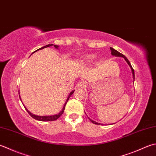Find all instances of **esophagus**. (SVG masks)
Segmentation results:
<instances>
[{"label": "esophagus", "instance_id": "obj_1", "mask_svg": "<svg viewBox=\"0 0 156 156\" xmlns=\"http://www.w3.org/2000/svg\"><path fill=\"white\" fill-rule=\"evenodd\" d=\"M87 85V82L86 81H80L78 83L77 86L79 88H84L86 87Z\"/></svg>", "mask_w": 156, "mask_h": 156}]
</instances>
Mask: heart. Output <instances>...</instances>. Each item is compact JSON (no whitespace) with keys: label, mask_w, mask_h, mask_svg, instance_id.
Returning <instances> with one entry per match:
<instances>
[{"label":"heart","mask_w":156,"mask_h":156,"mask_svg":"<svg viewBox=\"0 0 156 156\" xmlns=\"http://www.w3.org/2000/svg\"><path fill=\"white\" fill-rule=\"evenodd\" d=\"M94 58H95V56H94V55H88V56L85 57L84 60H85V62H90L92 61V60H94Z\"/></svg>","instance_id":"heart-1"}]
</instances>
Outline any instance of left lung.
I'll use <instances>...</instances> for the list:
<instances>
[{"label":"left lung","instance_id":"1","mask_svg":"<svg viewBox=\"0 0 156 156\" xmlns=\"http://www.w3.org/2000/svg\"><path fill=\"white\" fill-rule=\"evenodd\" d=\"M110 50H111V54H112V56H118V57H122V58H124V59H125V60H126V62H127V64H128L129 65V66L130 67H131V71H132V73H133V79H134V81H135V71H134V69H133V67H132V66H131V63H130V62L129 61V60L126 58V57L125 56V55H123L122 54H121V53H120L119 51H117V50H116L115 49H114L113 48H111V47H110ZM90 119V121L92 122V123H94V124H96V125H103L102 124H101V123H98V122H95V121H94L93 120H91V119ZM114 124V123H113Z\"/></svg>","mask_w":156,"mask_h":156}]
</instances>
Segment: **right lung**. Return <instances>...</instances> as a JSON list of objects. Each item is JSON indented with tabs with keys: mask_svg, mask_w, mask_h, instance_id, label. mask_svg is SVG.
I'll use <instances>...</instances> for the list:
<instances>
[{
	"mask_svg": "<svg viewBox=\"0 0 156 156\" xmlns=\"http://www.w3.org/2000/svg\"><path fill=\"white\" fill-rule=\"evenodd\" d=\"M53 45H54V44H48V45H46V46H45L42 47V48H40L37 49V50H36V51H34L33 53L37 52V50H42V49L45 48L52 46H53ZM54 46H55V48L58 49V47H59L58 46L54 45ZM33 53H32V54H33ZM74 91H75V90H73L72 91L70 92V94H69V96H68L67 98H66V101H65L64 106H63V107H62V109L61 110H60V112H58V114H54V115H50V116H38V115H35V114H32V113H31V112H30V111L26 108V107H25V106H24V107H25V110H27V112L28 113H29L31 117H32V118H34V119H36V120H40V121H44V122H46V121H53V120H56L58 119L59 118V117H60V116H61L62 114H63V112H64V110H65V108L66 104V103H67V101H68L69 99L70 98V97H71V96H72V95H73V94L74 93ZM19 94H20V92H19ZM20 100H21V101L20 96ZM21 102H22V101H21Z\"/></svg>",
	"mask_w": 156,
	"mask_h": 156,
	"instance_id": "right-lung-1",
	"label": "right lung"
}]
</instances>
